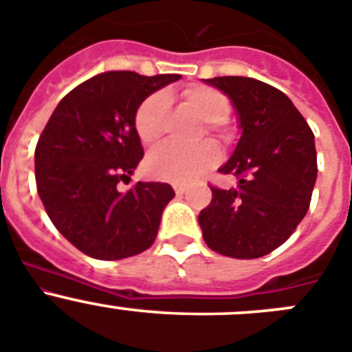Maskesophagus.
<instances>
[{
	"label": "esophagus",
	"mask_w": 352,
	"mask_h": 352,
	"mask_svg": "<svg viewBox=\"0 0 352 352\" xmlns=\"http://www.w3.org/2000/svg\"><path fill=\"white\" fill-rule=\"evenodd\" d=\"M173 189H175L177 195H184V192H186V186H180V184H175V186H173Z\"/></svg>",
	"instance_id": "34e87169"
}]
</instances>
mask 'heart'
<instances>
[{
	"instance_id": "obj_1",
	"label": "heart",
	"mask_w": 352,
	"mask_h": 352,
	"mask_svg": "<svg viewBox=\"0 0 352 352\" xmlns=\"http://www.w3.org/2000/svg\"><path fill=\"white\" fill-rule=\"evenodd\" d=\"M188 105L208 124H223L231 112L230 101L217 89L205 85H191L184 91ZM168 109V96L156 93L138 107L135 113V129L142 144L153 145L163 133V121ZM219 161V151L215 145L204 144L198 147H180L168 144L154 151L147 157L145 168L148 175L157 180L173 184H186L196 179L204 170Z\"/></svg>"
}]
</instances>
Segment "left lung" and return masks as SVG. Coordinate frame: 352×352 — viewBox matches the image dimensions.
Here are the masks:
<instances>
[{
  "label": "left lung",
  "mask_w": 352,
  "mask_h": 352,
  "mask_svg": "<svg viewBox=\"0 0 352 352\" xmlns=\"http://www.w3.org/2000/svg\"><path fill=\"white\" fill-rule=\"evenodd\" d=\"M223 91L242 135L219 168L239 177L236 188H212L198 223L212 251L254 259L283 245L302 223L318 179L314 133L293 101L249 77L204 80Z\"/></svg>",
  "instance_id": "8db88e82"
}]
</instances>
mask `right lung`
<instances>
[{
    "mask_svg": "<svg viewBox=\"0 0 352 352\" xmlns=\"http://www.w3.org/2000/svg\"><path fill=\"white\" fill-rule=\"evenodd\" d=\"M179 78L105 72L69 91L50 116L34 151L38 195L54 226L84 254L122 259L156 240L172 186L137 182L121 192L117 184L144 157L138 107Z\"/></svg>",
    "mask_w": 352,
    "mask_h": 352,
    "instance_id": "add662e5",
    "label": "right lung"
}]
</instances>
